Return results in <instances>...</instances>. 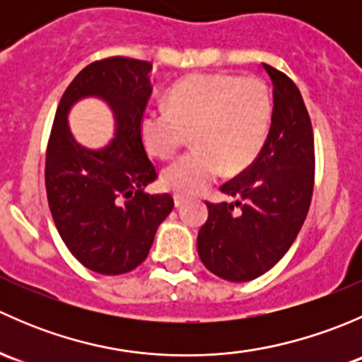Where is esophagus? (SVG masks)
Instances as JSON below:
<instances>
[{
	"label": "esophagus",
	"mask_w": 362,
	"mask_h": 362,
	"mask_svg": "<svg viewBox=\"0 0 362 362\" xmlns=\"http://www.w3.org/2000/svg\"><path fill=\"white\" fill-rule=\"evenodd\" d=\"M173 202H175V206L180 208L182 204L187 202V198H185V196H182V194H175V196H173Z\"/></svg>",
	"instance_id": "34e87169"
}]
</instances>
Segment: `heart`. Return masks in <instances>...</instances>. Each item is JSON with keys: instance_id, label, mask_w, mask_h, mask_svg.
I'll use <instances>...</instances> for the list:
<instances>
[{"instance_id": "heart-1", "label": "heart", "mask_w": 362, "mask_h": 362, "mask_svg": "<svg viewBox=\"0 0 362 362\" xmlns=\"http://www.w3.org/2000/svg\"><path fill=\"white\" fill-rule=\"evenodd\" d=\"M268 86L255 76L199 73L180 80L166 108L147 110L140 131L152 156L170 159L187 141L194 148L163 171V185L177 194H196L224 171L247 170L261 154L272 124Z\"/></svg>"}]
</instances>
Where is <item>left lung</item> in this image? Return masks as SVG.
I'll use <instances>...</instances> for the list:
<instances>
[{"instance_id":"8db88e82","label":"left lung","mask_w":362,"mask_h":362,"mask_svg":"<svg viewBox=\"0 0 362 362\" xmlns=\"http://www.w3.org/2000/svg\"><path fill=\"white\" fill-rule=\"evenodd\" d=\"M273 82V113L259 158L221 185L235 203H206L198 254L214 275L249 282L291 249L308 214L315 147L301 93L286 73L262 63Z\"/></svg>"}]
</instances>
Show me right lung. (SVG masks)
Here are the masks:
<instances>
[{
	"label": "right lung",
	"instance_id": "obj_1",
	"mask_svg": "<svg viewBox=\"0 0 362 362\" xmlns=\"http://www.w3.org/2000/svg\"><path fill=\"white\" fill-rule=\"evenodd\" d=\"M151 69L148 61L122 56L83 68L61 98L47 145V199L57 231L76 261L101 275L140 266L175 204L170 194L144 191L158 178L140 131ZM87 95L107 100L116 115V138L100 151L76 144L67 127L69 108Z\"/></svg>",
	"mask_w": 362,
	"mask_h": 362
}]
</instances>
